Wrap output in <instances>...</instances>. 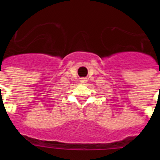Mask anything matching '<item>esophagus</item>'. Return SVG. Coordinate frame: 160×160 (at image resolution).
<instances>
[{"label":"esophagus","instance_id":"esophagus-1","mask_svg":"<svg viewBox=\"0 0 160 160\" xmlns=\"http://www.w3.org/2000/svg\"><path fill=\"white\" fill-rule=\"evenodd\" d=\"M85 81H86V80H85V79H82V80H80V82L84 83V82H85Z\"/></svg>","mask_w":160,"mask_h":160}]
</instances>
